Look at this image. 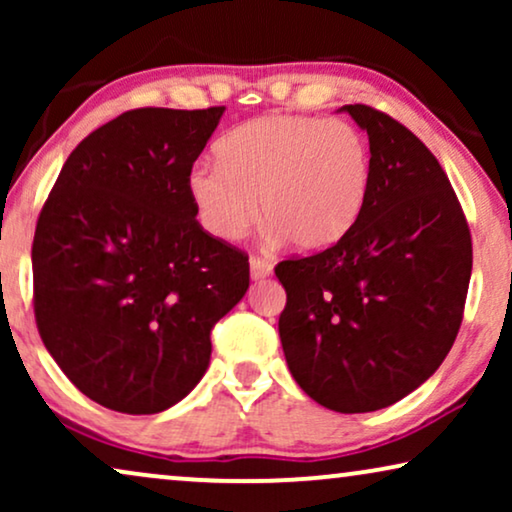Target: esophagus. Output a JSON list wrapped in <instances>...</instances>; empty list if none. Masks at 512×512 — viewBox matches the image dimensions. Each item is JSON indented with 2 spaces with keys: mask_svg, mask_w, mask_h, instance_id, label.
<instances>
[{
  "mask_svg": "<svg viewBox=\"0 0 512 512\" xmlns=\"http://www.w3.org/2000/svg\"><path fill=\"white\" fill-rule=\"evenodd\" d=\"M249 270H251V279H265L272 275V263L265 261L261 256H251Z\"/></svg>",
  "mask_w": 512,
  "mask_h": 512,
  "instance_id": "obj_1",
  "label": "esophagus"
}]
</instances>
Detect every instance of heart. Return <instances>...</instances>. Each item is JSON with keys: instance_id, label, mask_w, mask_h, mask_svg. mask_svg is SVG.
Returning <instances> with one entry per match:
<instances>
[{"instance_id": "obj_1", "label": "heart", "mask_w": 512, "mask_h": 512, "mask_svg": "<svg viewBox=\"0 0 512 512\" xmlns=\"http://www.w3.org/2000/svg\"><path fill=\"white\" fill-rule=\"evenodd\" d=\"M219 163H195L186 188L200 226L221 242L261 216L272 237L324 251L352 233L373 191V149L359 128L303 114H268L216 144Z\"/></svg>"}]
</instances>
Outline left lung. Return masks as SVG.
Segmentation results:
<instances>
[{"label":"left lung","instance_id":"left-lung-1","mask_svg":"<svg viewBox=\"0 0 512 512\" xmlns=\"http://www.w3.org/2000/svg\"><path fill=\"white\" fill-rule=\"evenodd\" d=\"M368 132L373 191L352 233L277 263L279 338L293 380L328 410L373 412L436 373L457 338L473 244L450 179L384 111L345 104Z\"/></svg>","mask_w":512,"mask_h":512}]
</instances>
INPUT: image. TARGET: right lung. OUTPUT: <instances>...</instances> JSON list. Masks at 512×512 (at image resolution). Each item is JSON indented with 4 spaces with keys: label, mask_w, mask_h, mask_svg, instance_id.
<instances>
[{
    "label": "right lung",
    "mask_w": 512,
    "mask_h": 512,
    "mask_svg": "<svg viewBox=\"0 0 512 512\" xmlns=\"http://www.w3.org/2000/svg\"><path fill=\"white\" fill-rule=\"evenodd\" d=\"M226 107L125 111L69 153L32 242L34 319L90 401L156 415L212 356L249 256L195 219L186 177Z\"/></svg>",
    "instance_id": "add662e5"
}]
</instances>
